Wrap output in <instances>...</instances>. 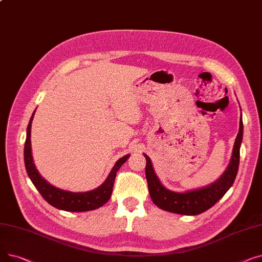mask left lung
<instances>
[{"instance_id":"1","label":"left lung","mask_w":262,"mask_h":262,"mask_svg":"<svg viewBox=\"0 0 262 262\" xmlns=\"http://www.w3.org/2000/svg\"><path fill=\"white\" fill-rule=\"evenodd\" d=\"M239 133L233 144L230 162L225 172L212 184L199 189L185 192H175L164 187L156 175L152 161L146 154L145 177L149 195L154 204L162 210L184 215H196L211 208L212 206L224 196L236 180L240 161V146L243 137V122L240 120Z\"/></svg>"}]
</instances>
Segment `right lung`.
Returning a JSON list of instances; mask_svg holds the SVG:
<instances>
[{
	"instance_id": "right-lung-1",
	"label": "right lung",
	"mask_w": 262,
	"mask_h": 262,
	"mask_svg": "<svg viewBox=\"0 0 262 262\" xmlns=\"http://www.w3.org/2000/svg\"><path fill=\"white\" fill-rule=\"evenodd\" d=\"M34 115L35 112L32 115L29 126H27L26 129V140L24 145V163L27 175H29L32 183L40 192V194L42 195V198L50 205H52L53 207L64 211L82 212L102 207L103 205H105L109 201L110 196H112L117 172L119 171L122 164L129 158V154L123 156L115 163V166L107 176L106 181L98 188L87 192H71L56 188L55 186L51 185L40 175L34 163L31 145V128Z\"/></svg>"
}]
</instances>
